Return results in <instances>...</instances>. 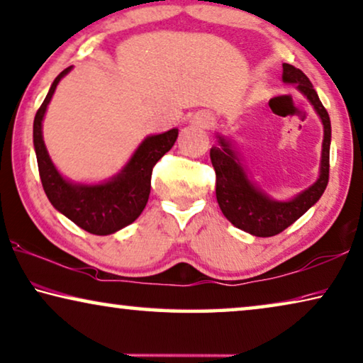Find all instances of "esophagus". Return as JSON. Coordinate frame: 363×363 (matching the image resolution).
<instances>
[{"label": "esophagus", "instance_id": "esophagus-1", "mask_svg": "<svg viewBox=\"0 0 363 363\" xmlns=\"http://www.w3.org/2000/svg\"><path fill=\"white\" fill-rule=\"evenodd\" d=\"M197 123L200 125H203V128H206V125L213 123V116H210V114H200V116L197 118Z\"/></svg>", "mask_w": 363, "mask_h": 363}]
</instances>
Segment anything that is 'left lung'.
<instances>
[{"instance_id":"left-lung-1","label":"left lung","mask_w":363,"mask_h":363,"mask_svg":"<svg viewBox=\"0 0 363 363\" xmlns=\"http://www.w3.org/2000/svg\"><path fill=\"white\" fill-rule=\"evenodd\" d=\"M283 82L294 84L297 90L307 96L316 114L323 123V145H321L320 176L312 186L291 200H274L262 192L249 179L231 140L216 134L218 145L211 147L210 158L216 172V200L223 215L235 228L242 229L257 238H272L283 233L292 223L297 221L303 213L318 202L330 179V143H331V121L328 111L321 105L312 82L301 69L291 65H283Z\"/></svg>"}]
</instances>
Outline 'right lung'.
Here are the masks:
<instances>
[{
	"instance_id": "right-lung-1",
	"label": "right lung",
	"mask_w": 363,
	"mask_h": 363,
	"mask_svg": "<svg viewBox=\"0 0 363 363\" xmlns=\"http://www.w3.org/2000/svg\"><path fill=\"white\" fill-rule=\"evenodd\" d=\"M71 69L72 66L66 67L55 79L33 119V147L40 179L48 200L57 211L84 231L95 235H108L134 223L140 216L150 195L153 166L171 150L179 130L171 129L163 134L145 137L128 164L109 181L100 184L67 181L60 174L50 158L42 135V123L57 84Z\"/></svg>"
}]
</instances>
